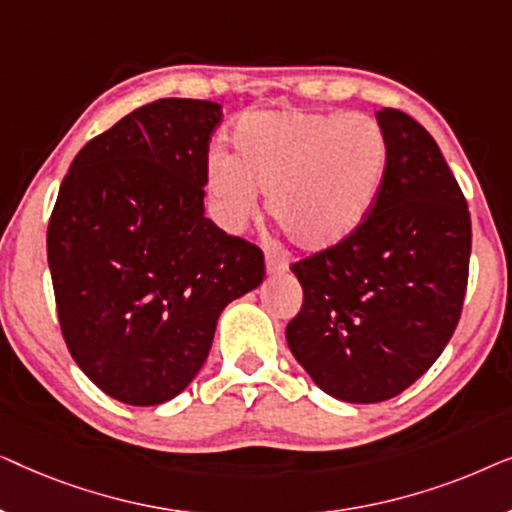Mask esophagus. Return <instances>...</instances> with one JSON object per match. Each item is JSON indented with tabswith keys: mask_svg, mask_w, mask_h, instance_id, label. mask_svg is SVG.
<instances>
[{
	"mask_svg": "<svg viewBox=\"0 0 512 512\" xmlns=\"http://www.w3.org/2000/svg\"><path fill=\"white\" fill-rule=\"evenodd\" d=\"M265 272H268V275H282V272H286V263L268 254V258H265Z\"/></svg>",
	"mask_w": 512,
	"mask_h": 512,
	"instance_id": "1",
	"label": "esophagus"
}]
</instances>
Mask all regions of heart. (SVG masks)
<instances>
[{
	"label": "heart",
	"mask_w": 512,
	"mask_h": 512,
	"mask_svg": "<svg viewBox=\"0 0 512 512\" xmlns=\"http://www.w3.org/2000/svg\"><path fill=\"white\" fill-rule=\"evenodd\" d=\"M387 142L373 118L261 111L235 135V158L209 160L207 191L228 230H242L270 195V216L307 254L359 233L380 195Z\"/></svg>",
	"instance_id": "obj_1"
}]
</instances>
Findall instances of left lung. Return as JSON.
I'll use <instances>...</instances> for the list:
<instances>
[{
    "instance_id": "left-lung-1",
    "label": "left lung",
    "mask_w": 512,
    "mask_h": 512,
    "mask_svg": "<svg viewBox=\"0 0 512 512\" xmlns=\"http://www.w3.org/2000/svg\"><path fill=\"white\" fill-rule=\"evenodd\" d=\"M387 167L373 212L345 244L293 265L303 307L291 354L328 396L394 398L433 366L468 282L471 214L436 139L398 109L375 114Z\"/></svg>"
}]
</instances>
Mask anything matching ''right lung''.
Wrapping results in <instances>:
<instances>
[{
  "mask_svg": "<svg viewBox=\"0 0 512 512\" xmlns=\"http://www.w3.org/2000/svg\"><path fill=\"white\" fill-rule=\"evenodd\" d=\"M221 104L158 100L76 153L48 223L69 354L104 394L160 405L212 349L223 307L261 286L263 254L205 216Z\"/></svg>",
  "mask_w": 512,
  "mask_h": 512,
  "instance_id": "1",
  "label": "right lung"
}]
</instances>
